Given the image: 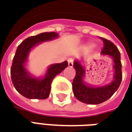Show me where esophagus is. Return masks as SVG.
Listing matches in <instances>:
<instances>
[{"instance_id":"esophagus-1","label":"esophagus","mask_w":132,"mask_h":132,"mask_svg":"<svg viewBox=\"0 0 132 132\" xmlns=\"http://www.w3.org/2000/svg\"><path fill=\"white\" fill-rule=\"evenodd\" d=\"M68 66L70 67V68H72V66H73V60L72 59V58H70V59H68Z\"/></svg>"}]
</instances>
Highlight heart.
Here are the masks:
<instances>
[{
	"mask_svg": "<svg viewBox=\"0 0 132 132\" xmlns=\"http://www.w3.org/2000/svg\"><path fill=\"white\" fill-rule=\"evenodd\" d=\"M95 46V44H89V47H93Z\"/></svg>",
	"mask_w": 132,
	"mask_h": 132,
	"instance_id": "obj_1",
	"label": "heart"
}]
</instances>
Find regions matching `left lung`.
Listing matches in <instances>:
<instances>
[{
  "mask_svg": "<svg viewBox=\"0 0 132 132\" xmlns=\"http://www.w3.org/2000/svg\"><path fill=\"white\" fill-rule=\"evenodd\" d=\"M101 39L104 44L101 55L109 56L113 60V78L109 84L93 86L87 83L85 81V68L82 64L83 60L76 59L73 62V67L76 71V75L72 84L73 93L78 101L87 104L96 105L107 101L119 88L122 80L119 51L109 40L104 38Z\"/></svg>",
  "mask_w": 132,
  "mask_h": 132,
  "instance_id": "8db88e82",
  "label": "left lung"
}]
</instances>
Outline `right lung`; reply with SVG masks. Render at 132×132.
Here are the masks:
<instances>
[{
    "instance_id": "add662e5",
    "label": "right lung",
    "mask_w": 132,
    "mask_h": 132,
    "mask_svg": "<svg viewBox=\"0 0 132 132\" xmlns=\"http://www.w3.org/2000/svg\"><path fill=\"white\" fill-rule=\"evenodd\" d=\"M58 37L59 34L55 32H44L27 38L17 47L11 68V76L16 90L23 96L29 99L47 98L54 78L68 66V61L50 64L41 77H35L26 68L29 53L34 47Z\"/></svg>"
}]
</instances>
